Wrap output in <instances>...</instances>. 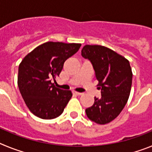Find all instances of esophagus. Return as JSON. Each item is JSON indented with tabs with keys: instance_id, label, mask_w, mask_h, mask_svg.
Returning a JSON list of instances; mask_svg holds the SVG:
<instances>
[{
	"instance_id": "1",
	"label": "esophagus",
	"mask_w": 152,
	"mask_h": 152,
	"mask_svg": "<svg viewBox=\"0 0 152 152\" xmlns=\"http://www.w3.org/2000/svg\"><path fill=\"white\" fill-rule=\"evenodd\" d=\"M74 94H77V95H81V94H82V93L77 92V91H74Z\"/></svg>"
}]
</instances>
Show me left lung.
Returning a JSON list of instances; mask_svg holds the SVG:
<instances>
[{"mask_svg": "<svg viewBox=\"0 0 152 152\" xmlns=\"http://www.w3.org/2000/svg\"><path fill=\"white\" fill-rule=\"evenodd\" d=\"M83 58L91 61L95 72L101 97H94L92 107L86 109L91 121L103 125L116 119L128 101L132 80L129 61L105 46L86 45Z\"/></svg>", "mask_w": 152, "mask_h": 152, "instance_id": "1", "label": "left lung"}]
</instances>
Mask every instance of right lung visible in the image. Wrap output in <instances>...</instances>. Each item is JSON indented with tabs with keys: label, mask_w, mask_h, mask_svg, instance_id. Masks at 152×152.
Instances as JSON below:
<instances>
[{
	"label": "right lung",
	"mask_w": 152,
	"mask_h": 152,
	"mask_svg": "<svg viewBox=\"0 0 152 152\" xmlns=\"http://www.w3.org/2000/svg\"><path fill=\"white\" fill-rule=\"evenodd\" d=\"M81 44L48 42L25 56L19 65L17 84L29 110L37 117L59 116L72 96L51 82L59 76L64 61L75 55Z\"/></svg>",
	"instance_id": "obj_1"
}]
</instances>
